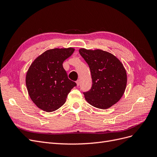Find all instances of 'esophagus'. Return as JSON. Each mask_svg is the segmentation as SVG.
<instances>
[{
  "label": "esophagus",
  "instance_id": "esophagus-1",
  "mask_svg": "<svg viewBox=\"0 0 157 157\" xmlns=\"http://www.w3.org/2000/svg\"><path fill=\"white\" fill-rule=\"evenodd\" d=\"M76 83H77V86H78L79 85H80V80H77V82H76Z\"/></svg>",
  "mask_w": 157,
  "mask_h": 157
}]
</instances>
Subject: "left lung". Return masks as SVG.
<instances>
[{
    "instance_id": "8db88e82",
    "label": "left lung",
    "mask_w": 157,
    "mask_h": 157,
    "mask_svg": "<svg viewBox=\"0 0 157 157\" xmlns=\"http://www.w3.org/2000/svg\"><path fill=\"white\" fill-rule=\"evenodd\" d=\"M79 53L89 65L92 86L84 92L90 105L106 109L120 100L126 88L127 75L122 63L115 56L102 50L79 49Z\"/></svg>"
}]
</instances>
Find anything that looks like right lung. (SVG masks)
Returning a JSON list of instances; mask_svg holds the SVG:
<instances>
[{"instance_id": "obj_1", "label": "right lung", "mask_w": 157, "mask_h": 157, "mask_svg": "<svg viewBox=\"0 0 157 157\" xmlns=\"http://www.w3.org/2000/svg\"><path fill=\"white\" fill-rule=\"evenodd\" d=\"M75 48H54L45 51L33 61L26 74L28 94L42 111L52 112L62 106L77 84L68 78L63 61Z\"/></svg>"}]
</instances>
